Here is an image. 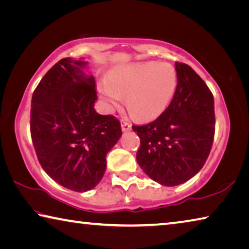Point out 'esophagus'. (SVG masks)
I'll list each match as a JSON object with an SVG mask.
<instances>
[{"mask_svg": "<svg viewBox=\"0 0 249 249\" xmlns=\"http://www.w3.org/2000/svg\"><path fill=\"white\" fill-rule=\"evenodd\" d=\"M121 125H122V130H123V132H128V130L132 129V125L125 121H122Z\"/></svg>", "mask_w": 249, "mask_h": 249, "instance_id": "1", "label": "esophagus"}]
</instances>
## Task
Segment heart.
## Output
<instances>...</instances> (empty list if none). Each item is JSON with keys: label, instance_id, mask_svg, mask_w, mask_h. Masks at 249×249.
<instances>
[{"label": "heart", "instance_id": "obj_1", "mask_svg": "<svg viewBox=\"0 0 249 249\" xmlns=\"http://www.w3.org/2000/svg\"><path fill=\"white\" fill-rule=\"evenodd\" d=\"M178 75L170 64L157 61L136 62L111 71L100 92L109 109L124 102L142 121H153L166 111L174 99Z\"/></svg>", "mask_w": 249, "mask_h": 249}]
</instances>
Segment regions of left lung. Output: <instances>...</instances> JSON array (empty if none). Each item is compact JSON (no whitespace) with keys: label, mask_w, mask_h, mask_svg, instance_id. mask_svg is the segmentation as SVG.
<instances>
[{"label":"left lung","mask_w":249,"mask_h":249,"mask_svg":"<svg viewBox=\"0 0 249 249\" xmlns=\"http://www.w3.org/2000/svg\"><path fill=\"white\" fill-rule=\"evenodd\" d=\"M175 65L178 86L169 107L154 122L133 125L141 138L138 165L167 187L183 183L201 170L215 133L212 92L190 66Z\"/></svg>","instance_id":"8db88e82"}]
</instances>
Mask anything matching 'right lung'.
I'll list each match as a JSON object with an SVG mask.
<instances>
[{
	"label": "right lung",
	"mask_w": 249,
	"mask_h": 249,
	"mask_svg": "<svg viewBox=\"0 0 249 249\" xmlns=\"http://www.w3.org/2000/svg\"><path fill=\"white\" fill-rule=\"evenodd\" d=\"M87 62L64 58L34 91L31 136L40 166L62 187L86 192L105 172V157L122 136L120 121L95 112L98 99Z\"/></svg>",
	"instance_id": "1"
}]
</instances>
